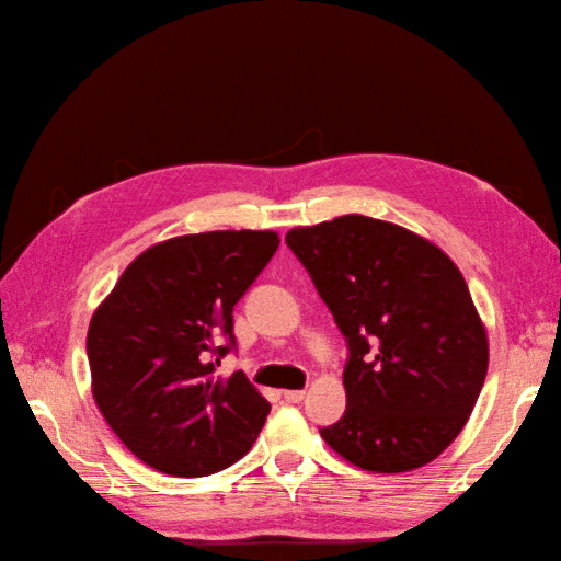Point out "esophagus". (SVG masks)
I'll use <instances>...</instances> for the list:
<instances>
[{
	"label": "esophagus",
	"mask_w": 561,
	"mask_h": 561,
	"mask_svg": "<svg viewBox=\"0 0 561 561\" xmlns=\"http://www.w3.org/2000/svg\"><path fill=\"white\" fill-rule=\"evenodd\" d=\"M304 396H306L304 390H284V400L291 402V404H294V402H301Z\"/></svg>",
	"instance_id": "obj_1"
}]
</instances>
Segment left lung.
Segmentation results:
<instances>
[{
    "label": "left lung",
    "mask_w": 561,
    "mask_h": 561,
    "mask_svg": "<svg viewBox=\"0 0 561 561\" xmlns=\"http://www.w3.org/2000/svg\"><path fill=\"white\" fill-rule=\"evenodd\" d=\"M287 245L350 344L347 410L320 436L362 470L432 462L462 432L490 364L460 270L426 238L362 214L299 226Z\"/></svg>",
    "instance_id": "left-lung-1"
}]
</instances>
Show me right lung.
Instances as JSON below:
<instances>
[{
  "label": "right lung",
  "mask_w": 561,
  "mask_h": 561,
  "mask_svg": "<svg viewBox=\"0 0 561 561\" xmlns=\"http://www.w3.org/2000/svg\"><path fill=\"white\" fill-rule=\"evenodd\" d=\"M277 245L274 231L248 229L169 238L129 262L93 313V400L149 468L205 478L253 448L270 402L243 371L214 376L209 354L236 347L233 306ZM219 331L230 344L214 348Z\"/></svg>",
  "instance_id": "right-lung-1"
}]
</instances>
